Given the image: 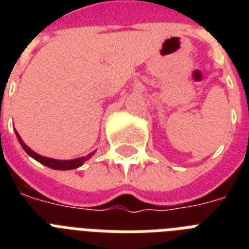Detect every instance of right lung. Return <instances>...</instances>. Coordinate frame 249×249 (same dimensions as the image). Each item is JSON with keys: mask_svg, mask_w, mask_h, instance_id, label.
Listing matches in <instances>:
<instances>
[{"mask_svg": "<svg viewBox=\"0 0 249 249\" xmlns=\"http://www.w3.org/2000/svg\"><path fill=\"white\" fill-rule=\"evenodd\" d=\"M15 134H17V138L19 141V143L21 144V147L24 148V151L28 154L29 156H32L33 159L37 160L38 163L44 164V165L49 166V168H52V169H56V170H70V169H76V168H79V166L83 165L85 163L86 160H89L91 156L94 155V152H90L89 155L83 156V158H77V159H72V160H55V159H50V158H45V156H41L38 154L31 150V148L27 146V144L23 142V140L20 138V136L18 134V132L15 130Z\"/></svg>", "mask_w": 249, "mask_h": 249, "instance_id": "1", "label": "right lung"}]
</instances>
